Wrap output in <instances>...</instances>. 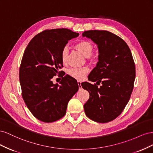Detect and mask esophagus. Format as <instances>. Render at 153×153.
<instances>
[{
  "label": "esophagus",
  "mask_w": 153,
  "mask_h": 153,
  "mask_svg": "<svg viewBox=\"0 0 153 153\" xmlns=\"http://www.w3.org/2000/svg\"><path fill=\"white\" fill-rule=\"evenodd\" d=\"M78 85L79 89H82V85H81V82L80 81H78Z\"/></svg>",
  "instance_id": "esophagus-1"
}]
</instances>
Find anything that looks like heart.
<instances>
[{
  "instance_id": "1",
  "label": "heart",
  "mask_w": 153,
  "mask_h": 153,
  "mask_svg": "<svg viewBox=\"0 0 153 153\" xmlns=\"http://www.w3.org/2000/svg\"><path fill=\"white\" fill-rule=\"evenodd\" d=\"M76 47L86 57H90L92 53V51H93L92 45L87 41H82L78 43L76 45ZM68 53V48L67 47H64L61 52V60L63 62L66 61ZM88 71H89V68L86 66H84L69 69L68 73L69 75L75 78V79L82 80L85 77Z\"/></svg>"
}]
</instances>
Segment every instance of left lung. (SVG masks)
I'll return each mask as SVG.
<instances>
[{"mask_svg":"<svg viewBox=\"0 0 153 153\" xmlns=\"http://www.w3.org/2000/svg\"><path fill=\"white\" fill-rule=\"evenodd\" d=\"M83 37L98 46V62L88 80L102 84L83 82L90 97L84 107L92 121L105 123L117 117L128 103L135 78V67L131 50L119 36L106 30H87Z\"/></svg>","mask_w":153,"mask_h":153,"instance_id":"left-lung-1","label":"left lung"}]
</instances>
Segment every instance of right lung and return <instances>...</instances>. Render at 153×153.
I'll use <instances>...</instances> for the list:
<instances>
[{"mask_svg": "<svg viewBox=\"0 0 153 153\" xmlns=\"http://www.w3.org/2000/svg\"><path fill=\"white\" fill-rule=\"evenodd\" d=\"M79 36L68 29L46 30L27 45L19 71L22 97L38 120L52 123L64 116L69 101L78 90L76 80L68 75L54 84L51 80L62 67L61 52L68 41Z\"/></svg>", "mask_w": 153, "mask_h": 153, "instance_id": "1", "label": "right lung"}]
</instances>
